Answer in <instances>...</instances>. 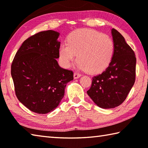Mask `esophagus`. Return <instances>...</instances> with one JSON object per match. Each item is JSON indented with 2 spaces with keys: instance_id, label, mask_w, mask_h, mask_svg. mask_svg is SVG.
Here are the masks:
<instances>
[{
  "instance_id": "esophagus-1",
  "label": "esophagus",
  "mask_w": 148,
  "mask_h": 148,
  "mask_svg": "<svg viewBox=\"0 0 148 148\" xmlns=\"http://www.w3.org/2000/svg\"><path fill=\"white\" fill-rule=\"evenodd\" d=\"M81 75H82L81 74L78 73H77V72H75L74 73V79H78Z\"/></svg>"
}]
</instances>
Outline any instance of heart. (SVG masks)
Listing matches in <instances>:
<instances>
[{
    "mask_svg": "<svg viewBox=\"0 0 148 148\" xmlns=\"http://www.w3.org/2000/svg\"><path fill=\"white\" fill-rule=\"evenodd\" d=\"M114 53V44L109 36L92 30L75 31L61 44L60 59L65 67H69L77 54L79 68L91 74L103 72L109 65Z\"/></svg>",
    "mask_w": 148,
    "mask_h": 148,
    "instance_id": "1",
    "label": "heart"
}]
</instances>
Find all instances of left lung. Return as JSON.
<instances>
[{"instance_id":"left-lung-1","label":"left lung","mask_w":148,"mask_h":148,"mask_svg":"<svg viewBox=\"0 0 148 148\" xmlns=\"http://www.w3.org/2000/svg\"><path fill=\"white\" fill-rule=\"evenodd\" d=\"M114 53L105 71L93 77L87 94L98 107L112 108L125 100L135 82L136 56L125 38L112 29Z\"/></svg>"}]
</instances>
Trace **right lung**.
Listing matches in <instances>:
<instances>
[{"instance_id": "1", "label": "right lung", "mask_w": 148, "mask_h": 148, "mask_svg": "<svg viewBox=\"0 0 148 148\" xmlns=\"http://www.w3.org/2000/svg\"><path fill=\"white\" fill-rule=\"evenodd\" d=\"M60 34L38 32L23 43L11 66L15 95L30 110L47 114L58 107L67 82L73 80L71 70L62 68L59 58Z\"/></svg>"}]
</instances>
